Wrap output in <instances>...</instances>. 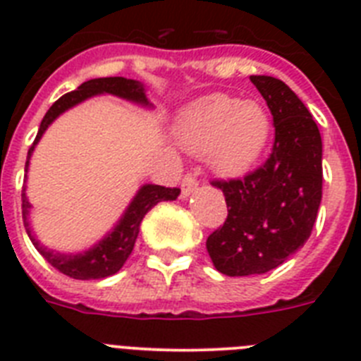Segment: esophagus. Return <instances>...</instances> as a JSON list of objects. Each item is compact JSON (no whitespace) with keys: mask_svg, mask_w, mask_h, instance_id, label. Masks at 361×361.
Wrapping results in <instances>:
<instances>
[{"mask_svg":"<svg viewBox=\"0 0 361 361\" xmlns=\"http://www.w3.org/2000/svg\"><path fill=\"white\" fill-rule=\"evenodd\" d=\"M197 186H199V180H197V177L193 173H188L184 175L183 183H180V188H183V197L186 199V197H190L193 191L197 190Z\"/></svg>","mask_w":361,"mask_h":361,"instance_id":"obj_1","label":"esophagus"}]
</instances>
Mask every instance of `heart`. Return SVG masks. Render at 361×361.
I'll return each mask as SVG.
<instances>
[{
    "mask_svg": "<svg viewBox=\"0 0 361 361\" xmlns=\"http://www.w3.org/2000/svg\"><path fill=\"white\" fill-rule=\"evenodd\" d=\"M271 135V116L255 99L226 94L206 95L188 104L175 124L178 145L206 153L215 171L240 175L262 155Z\"/></svg>",
    "mask_w": 361,
    "mask_h": 361,
    "instance_id": "1",
    "label": "heart"
}]
</instances>
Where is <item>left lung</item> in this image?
<instances>
[{
	"instance_id": "8db88e82",
	"label": "left lung",
	"mask_w": 361,
	"mask_h": 361,
	"mask_svg": "<svg viewBox=\"0 0 361 361\" xmlns=\"http://www.w3.org/2000/svg\"><path fill=\"white\" fill-rule=\"evenodd\" d=\"M275 124L262 166L242 178L213 180L228 204L224 226L206 247L222 275H262L288 260L311 237L322 200V137L317 123L283 81L251 75Z\"/></svg>"
}]
</instances>
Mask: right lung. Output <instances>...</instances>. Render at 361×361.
Wrapping results in <instances>:
<instances>
[{"label":"right lung","instance_id":"obj_1","mask_svg":"<svg viewBox=\"0 0 361 361\" xmlns=\"http://www.w3.org/2000/svg\"><path fill=\"white\" fill-rule=\"evenodd\" d=\"M97 94L117 95V97H123L126 99V101H133V103L145 104V106L149 104L145 94V86L139 81H133V79L99 78L82 82L81 86H78V90L68 92V94H65L63 97L57 99L56 103L50 106V110L44 114L43 121H41L39 132H37L36 135V141L32 142V146L28 148L25 171H28V159H30L32 152H34L36 145L39 142L41 137H43L44 130L49 128L50 124L61 116L63 111H66L68 108L75 106V104L82 103L85 99ZM178 193H180L178 188L145 184L141 190L137 191V195L133 197V200L130 202L128 208H126L124 215L121 216V220L116 224V228L111 229L103 240H99V244H95L94 247H90V250L85 251V253H56V251L49 250V247H44V245H41L39 242H37V238L32 235L30 224H28V209H30L32 206L30 202H28L27 195H25V188L23 193H21V202H23L21 204V208H23V224L32 244L36 245V250L43 255L44 260H47L50 266L56 267L59 273L75 280L106 279V276L110 275H116L117 271L124 266V262L128 260L133 245H135L139 228H141V222L142 219H145L146 213H148L155 204L161 202V200H175L178 197Z\"/></svg>","mask_w":361,"mask_h":361}]
</instances>
